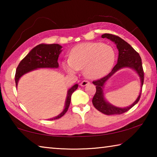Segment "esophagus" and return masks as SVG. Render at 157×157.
<instances>
[{
    "label": "esophagus",
    "mask_w": 157,
    "mask_h": 157,
    "mask_svg": "<svg viewBox=\"0 0 157 157\" xmlns=\"http://www.w3.org/2000/svg\"><path fill=\"white\" fill-rule=\"evenodd\" d=\"M88 84H89V81L83 80V81L81 82L80 86H86V85H88Z\"/></svg>",
    "instance_id": "obj_1"
}]
</instances>
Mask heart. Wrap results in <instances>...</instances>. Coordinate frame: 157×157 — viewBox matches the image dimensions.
I'll use <instances>...</instances> for the list:
<instances>
[{
  "mask_svg": "<svg viewBox=\"0 0 157 157\" xmlns=\"http://www.w3.org/2000/svg\"><path fill=\"white\" fill-rule=\"evenodd\" d=\"M115 60V52L109 45L100 42H88L77 45L71 50L70 58L62 61L67 73H76L84 69L86 78L96 79L111 70Z\"/></svg>",
  "mask_w": 157,
  "mask_h": 157,
  "instance_id": "obj_1",
  "label": "heart"
}]
</instances>
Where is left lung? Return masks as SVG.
<instances>
[{"mask_svg": "<svg viewBox=\"0 0 157 157\" xmlns=\"http://www.w3.org/2000/svg\"><path fill=\"white\" fill-rule=\"evenodd\" d=\"M102 38H107L109 39L116 45L118 50V57L117 63L113 68L112 71L98 80L94 81L93 84L95 85L96 92L93 98L92 103L95 108L100 112L106 115H115V114H122L129 110L132 107L138 103L141 94L142 86L144 81V73H143L141 58L136 50L130 45L124 41L123 39L118 36L113 35L111 34H102ZM124 67H129L134 70L139 75L141 82V90L137 100L129 107L118 108L114 106L109 103L104 97V87L105 84L117 71Z\"/></svg>", "mask_w": 157, "mask_h": 157, "instance_id": "1", "label": "left lung"}]
</instances>
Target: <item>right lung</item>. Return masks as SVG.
Instances as JSON below:
<instances>
[{
    "instance_id": "add662e5",
    "label": "right lung",
    "mask_w": 157,
    "mask_h": 157,
    "mask_svg": "<svg viewBox=\"0 0 157 157\" xmlns=\"http://www.w3.org/2000/svg\"><path fill=\"white\" fill-rule=\"evenodd\" d=\"M62 46L57 44H41L33 48L28 54L21 61L17 68L15 75L16 86L20 78L23 75L39 68H57L59 63L58 57L62 51ZM78 84H75L68 90L65 101L64 109L59 115L48 120H56L64 115L69 107L71 100V95L78 89Z\"/></svg>"
}]
</instances>
